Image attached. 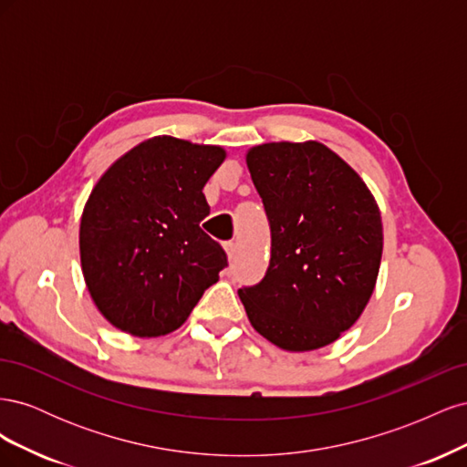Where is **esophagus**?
Masks as SVG:
<instances>
[{
  "instance_id": "34e87169",
  "label": "esophagus",
  "mask_w": 467,
  "mask_h": 467,
  "mask_svg": "<svg viewBox=\"0 0 467 467\" xmlns=\"http://www.w3.org/2000/svg\"><path fill=\"white\" fill-rule=\"evenodd\" d=\"M223 249H225V253H228V259H230V261H234V257H235V251H237V245H235L234 242H225V244H223Z\"/></svg>"
}]
</instances>
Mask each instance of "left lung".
I'll return each mask as SVG.
<instances>
[{
  "label": "left lung",
  "instance_id": "8db88e82",
  "mask_svg": "<svg viewBox=\"0 0 467 467\" xmlns=\"http://www.w3.org/2000/svg\"><path fill=\"white\" fill-rule=\"evenodd\" d=\"M271 225V261L239 288L247 317L276 347L331 345L368 304L379 271V208L366 182L319 142H273L247 151Z\"/></svg>",
  "mask_w": 467,
  "mask_h": 467
}]
</instances>
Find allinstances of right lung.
<instances>
[{"label":"right lung","instance_id":"obj_1","mask_svg":"<svg viewBox=\"0 0 467 467\" xmlns=\"http://www.w3.org/2000/svg\"><path fill=\"white\" fill-rule=\"evenodd\" d=\"M223 148L155 136L112 163L79 225L81 271L99 312L134 337L179 329L228 257L202 232L206 181Z\"/></svg>","mask_w":467,"mask_h":467}]
</instances>
